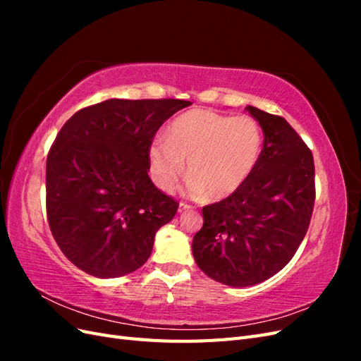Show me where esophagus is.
Returning a JSON list of instances; mask_svg holds the SVG:
<instances>
[{"instance_id": "1", "label": "esophagus", "mask_w": 361, "mask_h": 361, "mask_svg": "<svg viewBox=\"0 0 361 361\" xmlns=\"http://www.w3.org/2000/svg\"><path fill=\"white\" fill-rule=\"evenodd\" d=\"M190 209H192V206H191V204H188V203H183V202H180V203H179V212L190 211Z\"/></svg>"}]
</instances>
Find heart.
Masks as SVG:
<instances>
[{
	"label": "heart",
	"instance_id": "obj_1",
	"mask_svg": "<svg viewBox=\"0 0 361 361\" xmlns=\"http://www.w3.org/2000/svg\"><path fill=\"white\" fill-rule=\"evenodd\" d=\"M260 154V130L247 116L228 117L211 110H192L171 123L167 138L150 146L154 180L170 191L188 161V190L218 202L231 197L253 173Z\"/></svg>",
	"mask_w": 361,
	"mask_h": 361
}]
</instances>
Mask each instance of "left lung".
I'll return each mask as SVG.
<instances>
[{
  "mask_svg": "<svg viewBox=\"0 0 361 361\" xmlns=\"http://www.w3.org/2000/svg\"><path fill=\"white\" fill-rule=\"evenodd\" d=\"M264 130L253 173L231 197L202 209L195 264L233 288L253 286L288 265L307 232L314 203L310 149L280 116L247 105Z\"/></svg>",
  "mask_w": 361,
  "mask_h": 361,
  "instance_id": "obj_1",
  "label": "left lung"
}]
</instances>
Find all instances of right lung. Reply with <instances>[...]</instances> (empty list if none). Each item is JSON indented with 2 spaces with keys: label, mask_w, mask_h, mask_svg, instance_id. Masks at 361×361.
<instances>
[{
  "label": "right lung",
  "mask_w": 361,
  "mask_h": 361,
  "mask_svg": "<svg viewBox=\"0 0 361 361\" xmlns=\"http://www.w3.org/2000/svg\"><path fill=\"white\" fill-rule=\"evenodd\" d=\"M182 99H108L75 113L47 159V214L54 239L75 267L97 279L146 264L178 202L149 178V150Z\"/></svg>",
  "instance_id": "add662e5"
}]
</instances>
